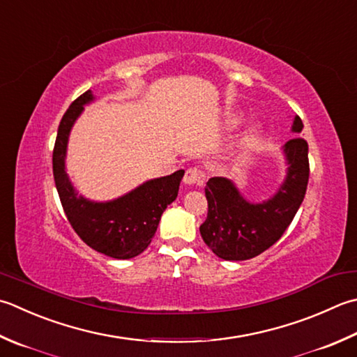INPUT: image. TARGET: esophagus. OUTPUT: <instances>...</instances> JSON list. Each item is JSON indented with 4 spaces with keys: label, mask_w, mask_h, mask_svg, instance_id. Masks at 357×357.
<instances>
[{
    "label": "esophagus",
    "mask_w": 357,
    "mask_h": 357,
    "mask_svg": "<svg viewBox=\"0 0 357 357\" xmlns=\"http://www.w3.org/2000/svg\"><path fill=\"white\" fill-rule=\"evenodd\" d=\"M204 181V173L198 169H188L184 174V184L187 185H202Z\"/></svg>",
    "instance_id": "34e87169"
}]
</instances>
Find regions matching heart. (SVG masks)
I'll list each match as a JSON object with an SVG mask.
<instances>
[{"mask_svg": "<svg viewBox=\"0 0 357 357\" xmlns=\"http://www.w3.org/2000/svg\"><path fill=\"white\" fill-rule=\"evenodd\" d=\"M241 121H243L241 113H232L227 117V125L230 128H234V127H236V125H240ZM258 139H260V127H258V125H252V127L248 130L246 136L243 137L241 149L243 150H250L258 142Z\"/></svg>", "mask_w": 357, "mask_h": 357, "instance_id": "b5f03b06", "label": "heart"}]
</instances>
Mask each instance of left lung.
I'll use <instances>...</instances> for the list:
<instances>
[{"mask_svg":"<svg viewBox=\"0 0 357 357\" xmlns=\"http://www.w3.org/2000/svg\"><path fill=\"white\" fill-rule=\"evenodd\" d=\"M303 128L298 116L292 131ZM286 176L277 192L266 201L252 202L227 178H211L206 184L207 220L199 226L202 240L212 252L227 261H243L260 255L280 236L305 198L310 178L308 144L296 137L283 145Z\"/></svg>","mask_w":357,"mask_h":357,"instance_id":"8db88e82","label":"left lung"}]
</instances>
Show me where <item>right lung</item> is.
<instances>
[{
    "label": "right lung",
    "mask_w": 357,
    "mask_h": 357,
    "mask_svg": "<svg viewBox=\"0 0 357 357\" xmlns=\"http://www.w3.org/2000/svg\"><path fill=\"white\" fill-rule=\"evenodd\" d=\"M94 100L91 91L75 99L63 116L55 139L52 169L55 187L68 221L89 248L117 260L142 254L156 234L160 215L176 199L184 170L169 176L149 179L131 192L111 201H91L79 195L66 173L69 132L85 109Z\"/></svg>",
    "instance_id": "obj_1"
}]
</instances>
